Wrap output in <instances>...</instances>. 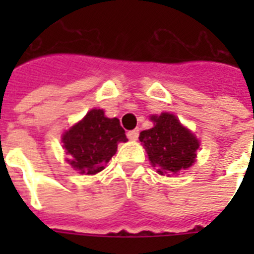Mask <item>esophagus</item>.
<instances>
[{"label": "esophagus", "instance_id": "esophagus-1", "mask_svg": "<svg viewBox=\"0 0 254 254\" xmlns=\"http://www.w3.org/2000/svg\"><path fill=\"white\" fill-rule=\"evenodd\" d=\"M138 134H139L138 129H133V130H129L127 133V138L131 139V141H135V139L138 138Z\"/></svg>", "mask_w": 254, "mask_h": 254}]
</instances>
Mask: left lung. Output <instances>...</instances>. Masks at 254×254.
Segmentation results:
<instances>
[{"mask_svg": "<svg viewBox=\"0 0 254 254\" xmlns=\"http://www.w3.org/2000/svg\"><path fill=\"white\" fill-rule=\"evenodd\" d=\"M154 127L139 133V141L145 147L151 166L161 175L173 177L182 170L192 166L200 146L193 133L170 113L153 115Z\"/></svg>", "mask_w": 254, "mask_h": 254, "instance_id": "1", "label": "left lung"}]
</instances>
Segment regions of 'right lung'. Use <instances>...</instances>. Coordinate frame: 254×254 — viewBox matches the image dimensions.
I'll return each instance as SVG.
<instances>
[{
	"instance_id": "1",
	"label": "right lung",
	"mask_w": 254,
	"mask_h": 254,
	"mask_svg": "<svg viewBox=\"0 0 254 254\" xmlns=\"http://www.w3.org/2000/svg\"><path fill=\"white\" fill-rule=\"evenodd\" d=\"M62 141L68 154L67 162L80 174L93 175L104 170L119 142H127V138L119 119H108L103 109H91L64 131Z\"/></svg>"
}]
</instances>
